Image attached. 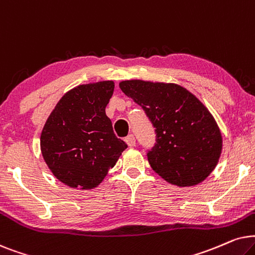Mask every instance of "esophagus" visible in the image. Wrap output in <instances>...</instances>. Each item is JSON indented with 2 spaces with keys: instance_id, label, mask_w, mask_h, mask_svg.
Segmentation results:
<instances>
[{
  "instance_id": "esophagus-1",
  "label": "esophagus",
  "mask_w": 255,
  "mask_h": 255,
  "mask_svg": "<svg viewBox=\"0 0 255 255\" xmlns=\"http://www.w3.org/2000/svg\"><path fill=\"white\" fill-rule=\"evenodd\" d=\"M126 142H127V144L129 145V147H134L135 145V136L133 134H129L127 137H126Z\"/></svg>"
}]
</instances>
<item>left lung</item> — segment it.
I'll return each instance as SVG.
<instances>
[{
  "label": "left lung",
  "instance_id": "8db88e82",
  "mask_svg": "<svg viewBox=\"0 0 255 255\" xmlns=\"http://www.w3.org/2000/svg\"><path fill=\"white\" fill-rule=\"evenodd\" d=\"M119 86L155 127L156 143L147 154L152 170L177 186L204 181L218 163L223 138L202 101L177 84L135 79Z\"/></svg>",
  "mask_w": 255,
  "mask_h": 255
}]
</instances>
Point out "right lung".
I'll list each match as a JSON object with an SVG mask.
<instances>
[{
	"label": "right lung",
	"mask_w": 255,
	"mask_h": 255,
	"mask_svg": "<svg viewBox=\"0 0 255 255\" xmlns=\"http://www.w3.org/2000/svg\"><path fill=\"white\" fill-rule=\"evenodd\" d=\"M113 91L112 80L79 85L64 94L44 125V161L70 188H97L127 148L105 112Z\"/></svg>",
	"instance_id": "right-lung-1"
}]
</instances>
